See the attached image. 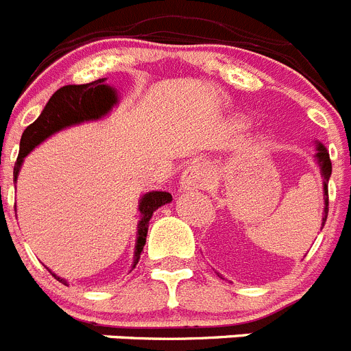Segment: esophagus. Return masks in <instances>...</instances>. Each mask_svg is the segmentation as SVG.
Instances as JSON below:
<instances>
[{"label":"esophagus","mask_w":351,"mask_h":351,"mask_svg":"<svg viewBox=\"0 0 351 351\" xmlns=\"http://www.w3.org/2000/svg\"><path fill=\"white\" fill-rule=\"evenodd\" d=\"M208 182V173L200 163H191L181 173V189L184 191H197L204 189Z\"/></svg>","instance_id":"34e87169"}]
</instances>
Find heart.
<instances>
[{"mask_svg":"<svg viewBox=\"0 0 351 351\" xmlns=\"http://www.w3.org/2000/svg\"><path fill=\"white\" fill-rule=\"evenodd\" d=\"M231 125H233L234 128H243V127H247V118H243V117H234V118H231Z\"/></svg>","mask_w":351,"mask_h":351,"instance_id":"obj_1","label":"heart"}]
</instances>
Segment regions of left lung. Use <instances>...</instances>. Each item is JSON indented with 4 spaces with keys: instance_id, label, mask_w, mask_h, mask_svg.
Masks as SVG:
<instances>
[{
    "instance_id": "obj_1",
    "label": "left lung",
    "mask_w": 351,
    "mask_h": 351,
    "mask_svg": "<svg viewBox=\"0 0 351 351\" xmlns=\"http://www.w3.org/2000/svg\"><path fill=\"white\" fill-rule=\"evenodd\" d=\"M317 144V153H315V162H317L318 169H320V176L324 178V215H322V228L327 221V212H329V179H330V173H332V163H330L329 158V151L327 147L324 146L322 143H318L315 141ZM320 228V230H322ZM219 275V273H217ZM221 276V275H219Z\"/></svg>"
}]
</instances>
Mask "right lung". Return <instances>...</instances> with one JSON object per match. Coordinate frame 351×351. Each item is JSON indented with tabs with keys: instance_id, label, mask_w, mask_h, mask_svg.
<instances>
[{
	"instance_id": "right-lung-1",
	"label": "right lung",
	"mask_w": 351,
	"mask_h": 351,
	"mask_svg": "<svg viewBox=\"0 0 351 351\" xmlns=\"http://www.w3.org/2000/svg\"><path fill=\"white\" fill-rule=\"evenodd\" d=\"M120 102L118 92L114 86L108 85L106 78L95 80L85 85H66L60 86L56 94L51 95L50 101L43 108L41 114L34 123L29 125L21 137V151H19L17 162L14 167V181L17 182L19 172L24 163V158L43 141L51 137L64 128L75 127V125L85 123V121H95L108 117L112 108ZM172 195L167 191H149L144 193L139 200V223H137V240L136 250H134V263L132 269L141 259V252L146 243L147 228L149 219L154 210H158L162 205L170 204ZM57 280L67 285L66 278H60L56 273L48 269Z\"/></svg>"
}]
</instances>
